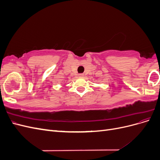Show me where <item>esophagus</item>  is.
I'll use <instances>...</instances> for the list:
<instances>
[{
  "instance_id": "obj_1",
  "label": "esophagus",
  "mask_w": 160,
  "mask_h": 160,
  "mask_svg": "<svg viewBox=\"0 0 160 160\" xmlns=\"http://www.w3.org/2000/svg\"><path fill=\"white\" fill-rule=\"evenodd\" d=\"M79 77H84V75H83V74H79Z\"/></svg>"
}]
</instances>
